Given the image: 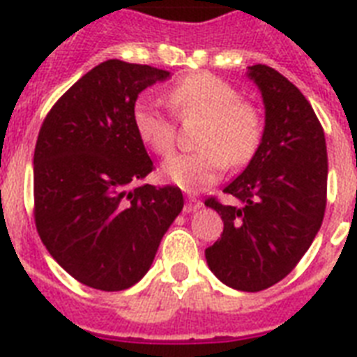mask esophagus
Returning a JSON list of instances; mask_svg holds the SVG:
<instances>
[{
  "mask_svg": "<svg viewBox=\"0 0 357 357\" xmlns=\"http://www.w3.org/2000/svg\"><path fill=\"white\" fill-rule=\"evenodd\" d=\"M202 207V202L195 196H187V202H185V213H192L196 209H200Z\"/></svg>",
  "mask_w": 357,
  "mask_h": 357,
  "instance_id": "obj_1",
  "label": "esophagus"
}]
</instances>
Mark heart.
I'll return each mask as SVG.
<instances>
[{
  "label": "heart",
  "instance_id": "obj_1",
  "mask_svg": "<svg viewBox=\"0 0 357 357\" xmlns=\"http://www.w3.org/2000/svg\"><path fill=\"white\" fill-rule=\"evenodd\" d=\"M167 102L181 120L202 119L198 150L170 157L162 165V178L183 190H198L215 183L226 165L243 167L255 155L263 139V119L254 103L241 100L228 81L198 72L176 81ZM139 139L157 155H170L176 146V123L153 103L139 102L133 109Z\"/></svg>",
  "mask_w": 357,
  "mask_h": 357
}]
</instances>
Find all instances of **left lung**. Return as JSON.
Returning a JSON list of instances; mask_svg holds the SVG:
<instances>
[{"label": "left lung", "instance_id": "1", "mask_svg": "<svg viewBox=\"0 0 357 357\" xmlns=\"http://www.w3.org/2000/svg\"><path fill=\"white\" fill-rule=\"evenodd\" d=\"M265 103L261 144L224 189L237 200L207 198L224 222L206 250L207 265L228 287L257 293L287 276L313 243L326 209V139L296 86L266 64L248 66Z\"/></svg>", "mask_w": 357, "mask_h": 357}]
</instances>
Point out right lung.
Wrapping results in <instances>:
<instances>
[{
	"label": "right lung",
	"mask_w": 357,
	"mask_h": 357,
	"mask_svg": "<svg viewBox=\"0 0 357 357\" xmlns=\"http://www.w3.org/2000/svg\"><path fill=\"white\" fill-rule=\"evenodd\" d=\"M168 77L119 59L98 64L59 98L36 139V231L53 259L92 289L139 282L183 209L178 187L139 183L153 162L135 131V102Z\"/></svg>",
	"instance_id": "right-lung-1"
}]
</instances>
